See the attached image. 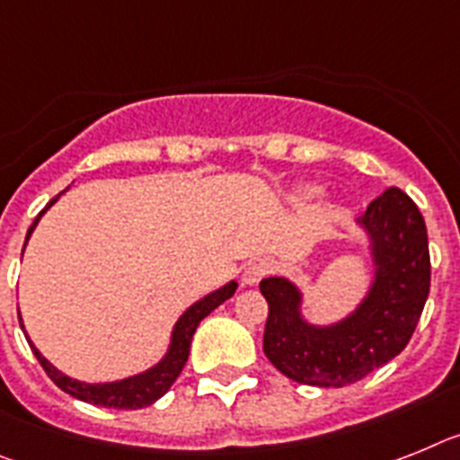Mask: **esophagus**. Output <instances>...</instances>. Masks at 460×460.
<instances>
[{
	"label": "esophagus",
	"mask_w": 460,
	"mask_h": 460,
	"mask_svg": "<svg viewBox=\"0 0 460 460\" xmlns=\"http://www.w3.org/2000/svg\"><path fill=\"white\" fill-rule=\"evenodd\" d=\"M270 273V263L266 261V259H254V261H250L245 266V270H243V285L252 287V285H259L266 275Z\"/></svg>",
	"instance_id": "esophagus-1"
}]
</instances>
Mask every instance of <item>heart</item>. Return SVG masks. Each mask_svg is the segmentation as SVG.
<instances>
[{
  "mask_svg": "<svg viewBox=\"0 0 460 460\" xmlns=\"http://www.w3.org/2000/svg\"><path fill=\"white\" fill-rule=\"evenodd\" d=\"M319 194H322V187L305 185V187H301V190L296 191V199H298V201H310V199L319 197Z\"/></svg>",
  "mask_w": 460,
  "mask_h": 460,
  "instance_id": "b5f03b06",
  "label": "heart"
}]
</instances>
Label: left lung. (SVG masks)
<instances>
[{"label": "left lung", "instance_id": "obj_1", "mask_svg": "<svg viewBox=\"0 0 460 460\" xmlns=\"http://www.w3.org/2000/svg\"><path fill=\"white\" fill-rule=\"evenodd\" d=\"M373 257L368 294L345 319L314 326L301 314V291L287 278L261 279L269 301L263 354L298 385H354L398 357L412 338L430 289L429 234L419 208L398 187L358 217Z\"/></svg>", "mask_w": 460, "mask_h": 460}]
</instances>
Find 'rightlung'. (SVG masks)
<instances>
[{"label":"right lung","instance_id":"obj_1","mask_svg":"<svg viewBox=\"0 0 460 460\" xmlns=\"http://www.w3.org/2000/svg\"><path fill=\"white\" fill-rule=\"evenodd\" d=\"M58 199H59V194L53 199V201L48 203L46 208H43L41 213H39V217L34 219V225L30 226V231H27V241H30V235H31V231H34V226L39 225L41 215L46 213L48 208L53 206ZM27 241H25V245H27ZM22 252H25V247H22ZM235 287H238V282H234V279H231L229 285L219 287V289H215L213 294H208V296H203L201 301H197L191 307H187L185 313H182V317L175 322L173 333H171L169 351L164 354L162 361H159L157 366H153L150 370H146V373L134 375V377H127V379H119V382L87 385V382H81V379H71L69 375L59 373V370L55 368L53 363L48 361L46 357H41V351L31 345L30 338H27V342H30L31 351H34V357L39 358V363H41V368L46 370L48 377L53 379L59 389L66 391L69 396L78 398V401L92 402V405L118 407V410H141V407L153 405L155 401H159V398H162L164 394L171 389V385H173L175 379H178V375L182 373V368H185L187 357H190L191 338H194V331H197V326L201 324V319L208 317V314L213 313L217 305H222L226 298L234 296ZM18 319H20V313H18ZM22 331H25V326H22Z\"/></svg>","mask_w":460,"mask_h":460}]
</instances>
